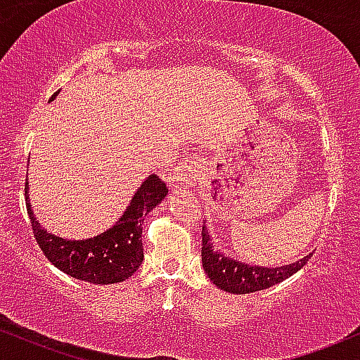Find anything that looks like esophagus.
Returning a JSON list of instances; mask_svg holds the SVG:
<instances>
[{"label": "esophagus", "instance_id": "obj_1", "mask_svg": "<svg viewBox=\"0 0 360 360\" xmlns=\"http://www.w3.org/2000/svg\"><path fill=\"white\" fill-rule=\"evenodd\" d=\"M201 172V166L194 157L191 159H186L183 162H179L172 171V181L176 186H189L198 179Z\"/></svg>", "mask_w": 360, "mask_h": 360}]
</instances>
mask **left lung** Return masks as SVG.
<instances>
[{
    "instance_id": "obj_1",
    "label": "left lung",
    "mask_w": 360,
    "mask_h": 360,
    "mask_svg": "<svg viewBox=\"0 0 360 360\" xmlns=\"http://www.w3.org/2000/svg\"><path fill=\"white\" fill-rule=\"evenodd\" d=\"M201 237H203L201 260H203L206 274L213 281L214 286L226 292H233V295H247V292L262 291V289L274 286V284L298 272L311 257V255H307V257L283 267L249 266V264H242L230 257H225L221 252L214 249L213 243L210 242L205 226Z\"/></svg>"
}]
</instances>
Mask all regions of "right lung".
<instances>
[{
    "label": "right lung",
    "mask_w": 360,
    "mask_h": 360,
    "mask_svg": "<svg viewBox=\"0 0 360 360\" xmlns=\"http://www.w3.org/2000/svg\"><path fill=\"white\" fill-rule=\"evenodd\" d=\"M56 96L57 93L51 98V101ZM27 193L28 183H25V201L27 212L30 214L32 230L45 257L57 269L74 279L93 284H113L130 278L142 264L143 217L164 200L167 188L159 176L150 174L134 194L127 212L117 225L88 240H65L47 233V230H44L35 220Z\"/></svg>",
    "instance_id": "1"
}]
</instances>
